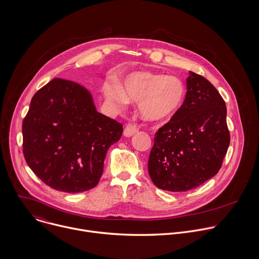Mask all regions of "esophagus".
<instances>
[{
    "label": "esophagus",
    "mask_w": 259,
    "mask_h": 259,
    "mask_svg": "<svg viewBox=\"0 0 259 259\" xmlns=\"http://www.w3.org/2000/svg\"><path fill=\"white\" fill-rule=\"evenodd\" d=\"M138 132V127L136 124H127L125 129H124V136L126 137H131L133 136L134 134H136Z\"/></svg>",
    "instance_id": "1"
}]
</instances>
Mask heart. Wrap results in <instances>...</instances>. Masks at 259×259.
Masks as SVG:
<instances>
[{
    "label": "heart",
    "mask_w": 259,
    "mask_h": 259,
    "mask_svg": "<svg viewBox=\"0 0 259 259\" xmlns=\"http://www.w3.org/2000/svg\"><path fill=\"white\" fill-rule=\"evenodd\" d=\"M105 97L119 106L129 101L139 102V114L147 121L162 122L175 117L187 96L183 82L165 73L137 70L124 77L122 86L117 83L104 85Z\"/></svg>",
    "instance_id": "heart-1"
}]
</instances>
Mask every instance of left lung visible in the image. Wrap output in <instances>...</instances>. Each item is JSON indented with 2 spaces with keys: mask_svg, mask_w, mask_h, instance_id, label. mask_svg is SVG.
Wrapping results in <instances>:
<instances>
[{
  "mask_svg": "<svg viewBox=\"0 0 259 259\" xmlns=\"http://www.w3.org/2000/svg\"><path fill=\"white\" fill-rule=\"evenodd\" d=\"M187 88L179 113L156 132L147 165L155 186L169 192H187L213 177L231 141L226 102L216 88L193 71Z\"/></svg>",
  "mask_w": 259,
  "mask_h": 259,
  "instance_id": "1",
  "label": "left lung"
}]
</instances>
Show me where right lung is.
<instances>
[{
	"mask_svg": "<svg viewBox=\"0 0 259 259\" xmlns=\"http://www.w3.org/2000/svg\"><path fill=\"white\" fill-rule=\"evenodd\" d=\"M122 133L121 123L97 112L85 87L56 78L31 98L22 123L23 155L48 187L82 193L97 186L109 146Z\"/></svg>",
	"mask_w": 259,
	"mask_h": 259,
	"instance_id": "right-lung-1",
	"label": "right lung"
}]
</instances>
